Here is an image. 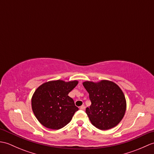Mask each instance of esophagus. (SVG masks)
<instances>
[{
  "instance_id": "1",
  "label": "esophagus",
  "mask_w": 154,
  "mask_h": 154,
  "mask_svg": "<svg viewBox=\"0 0 154 154\" xmlns=\"http://www.w3.org/2000/svg\"><path fill=\"white\" fill-rule=\"evenodd\" d=\"M79 109H80L81 110H85V106L84 105H82V106H80Z\"/></svg>"
}]
</instances>
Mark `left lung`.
Returning a JSON list of instances; mask_svg holds the SVG:
<instances>
[{
	"instance_id": "1",
	"label": "left lung",
	"mask_w": 154,
	"mask_h": 154,
	"mask_svg": "<svg viewBox=\"0 0 154 154\" xmlns=\"http://www.w3.org/2000/svg\"><path fill=\"white\" fill-rule=\"evenodd\" d=\"M83 86L89 94L91 102L86 113L93 126L100 130L116 126L125 114L126 99L116 84L104 80L94 83L85 81Z\"/></svg>"
}]
</instances>
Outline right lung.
<instances>
[{
    "instance_id": "add662e5",
    "label": "right lung",
    "mask_w": 154,
    "mask_h": 154,
    "mask_svg": "<svg viewBox=\"0 0 154 154\" xmlns=\"http://www.w3.org/2000/svg\"><path fill=\"white\" fill-rule=\"evenodd\" d=\"M78 81L57 80L42 84L32 99V110L39 122L48 128L59 130L66 126L79 110L69 93Z\"/></svg>"
}]
</instances>
